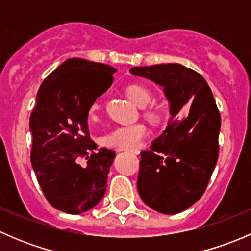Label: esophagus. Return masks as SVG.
Here are the masks:
<instances>
[{
    "instance_id": "1",
    "label": "esophagus",
    "mask_w": 251,
    "mask_h": 251,
    "mask_svg": "<svg viewBox=\"0 0 251 251\" xmlns=\"http://www.w3.org/2000/svg\"><path fill=\"white\" fill-rule=\"evenodd\" d=\"M118 151H128V153H132V154L140 153V151H138V149H118Z\"/></svg>"
}]
</instances>
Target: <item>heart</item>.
<instances>
[{
    "label": "heart",
    "instance_id": "b5f03b06",
    "mask_svg": "<svg viewBox=\"0 0 251 251\" xmlns=\"http://www.w3.org/2000/svg\"><path fill=\"white\" fill-rule=\"evenodd\" d=\"M126 95L127 97L135 103L138 107L143 108L149 104L151 100V93L144 86L133 83L126 87ZM100 109V103L98 100L93 102L90 107V118L95 119L97 116V113ZM146 118L151 123L158 124L160 121L161 115L158 110H148L146 113ZM148 135L146 126L142 124H131V125L116 126L113 130H110L107 135L103 137V144L107 147L116 149H133L138 147L144 138Z\"/></svg>",
    "mask_w": 251,
    "mask_h": 251
}]
</instances>
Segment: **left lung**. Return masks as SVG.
Returning a JSON list of instances; mask_svg holds the SVG:
<instances>
[{
  "mask_svg": "<svg viewBox=\"0 0 251 251\" xmlns=\"http://www.w3.org/2000/svg\"><path fill=\"white\" fill-rule=\"evenodd\" d=\"M131 74L163 87L170 119L142 151L137 189L155 211L171 215L192 206L205 192L219 158L221 118L205 78L181 64L131 68Z\"/></svg>",
  "mask_w": 251,
  "mask_h": 251,
  "instance_id": "1",
  "label": "left lung"
}]
</instances>
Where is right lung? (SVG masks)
<instances>
[{"label": "right lung", "instance_id": "obj_1", "mask_svg": "<svg viewBox=\"0 0 251 251\" xmlns=\"http://www.w3.org/2000/svg\"><path fill=\"white\" fill-rule=\"evenodd\" d=\"M115 68L70 58L45 78L30 115L31 164L48 203L68 214H82L107 191L111 149L90 138L88 111L113 83ZM85 159L81 164L80 159Z\"/></svg>", "mask_w": 251, "mask_h": 251}]
</instances>
